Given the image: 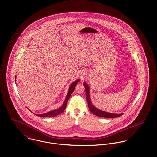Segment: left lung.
I'll list each match as a JSON object with an SVG mask.
<instances>
[{"label":"left lung","instance_id":"8db88e82","mask_svg":"<svg viewBox=\"0 0 157 157\" xmlns=\"http://www.w3.org/2000/svg\"><path fill=\"white\" fill-rule=\"evenodd\" d=\"M84 86L85 89H86V98H87L88 108H89V109L90 110V111L93 114H94L96 116H99V117H106V118H115V117H119V116H122L123 114L109 113H107V112H105V111H101V110L98 109L97 108H96L92 104V103L91 102L88 86L87 85V83H86V82L84 83Z\"/></svg>","mask_w":157,"mask_h":157}]
</instances>
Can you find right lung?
I'll list each match as a JSON object with an SVG mask.
<instances>
[{"mask_svg":"<svg viewBox=\"0 0 157 157\" xmlns=\"http://www.w3.org/2000/svg\"><path fill=\"white\" fill-rule=\"evenodd\" d=\"M16 79V78H15ZM16 81V80H15ZM79 80L78 79L76 81H75L74 82H73L71 86H70L69 88V92L67 94V96L66 98V99L64 101V104H63V105L59 108L58 109H54V110H52V111H50L49 112H47L46 113H43V114H36L37 116H39V117H53V116H56L57 115H59L61 113H63V111L65 110L66 108V105L67 104V102H68V100L70 98L71 94H72L75 88L76 87V84L79 82Z\"/></svg>","mask_w":157,"mask_h":157,"instance_id":"1","label":"right lung"}]
</instances>
